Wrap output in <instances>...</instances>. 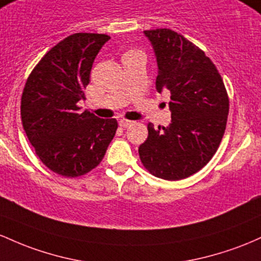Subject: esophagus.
Listing matches in <instances>:
<instances>
[{
	"label": "esophagus",
	"mask_w": 261,
	"mask_h": 261,
	"mask_svg": "<svg viewBox=\"0 0 261 261\" xmlns=\"http://www.w3.org/2000/svg\"><path fill=\"white\" fill-rule=\"evenodd\" d=\"M132 121H128V119H119V125H121L122 128H127L129 127V125L132 124Z\"/></svg>",
	"instance_id": "1"
}]
</instances>
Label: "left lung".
<instances>
[{"label":"left lung","instance_id":"obj_1","mask_svg":"<svg viewBox=\"0 0 261 261\" xmlns=\"http://www.w3.org/2000/svg\"><path fill=\"white\" fill-rule=\"evenodd\" d=\"M156 58V91H170L171 124L155 129L139 146L143 165L169 181L201 170L217 151L227 124L229 99L215 64L171 29L145 31Z\"/></svg>","mask_w":261,"mask_h":261}]
</instances>
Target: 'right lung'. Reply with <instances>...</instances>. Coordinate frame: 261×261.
I'll return each mask as SVG.
<instances>
[{
    "label": "right lung",
    "instance_id": "1",
    "mask_svg": "<svg viewBox=\"0 0 261 261\" xmlns=\"http://www.w3.org/2000/svg\"><path fill=\"white\" fill-rule=\"evenodd\" d=\"M106 34L76 33L46 53L29 75L20 102L22 124L42 163L51 171L76 177L103 159L117 121L81 112L93 60Z\"/></svg>",
    "mask_w": 261,
    "mask_h": 261
}]
</instances>
